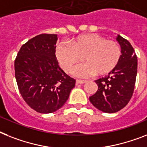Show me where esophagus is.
<instances>
[{
	"instance_id": "esophagus-1",
	"label": "esophagus",
	"mask_w": 147,
	"mask_h": 147,
	"mask_svg": "<svg viewBox=\"0 0 147 147\" xmlns=\"http://www.w3.org/2000/svg\"><path fill=\"white\" fill-rule=\"evenodd\" d=\"M86 82V80H76V83H79V84H82V83H85Z\"/></svg>"
}]
</instances>
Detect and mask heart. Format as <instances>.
I'll return each instance as SVG.
<instances>
[{
  "label": "heart",
  "instance_id": "b5f03b06",
  "mask_svg": "<svg viewBox=\"0 0 147 147\" xmlns=\"http://www.w3.org/2000/svg\"><path fill=\"white\" fill-rule=\"evenodd\" d=\"M67 45L57 47V60L64 71L70 73L83 59L86 63L74 71L78 76L107 74L117 66L121 58L118 43L98 34L81 35L69 40Z\"/></svg>",
  "mask_w": 147,
  "mask_h": 147
}]
</instances>
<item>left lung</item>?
I'll list each match as a JSON object with an SVG mask.
<instances>
[{
	"instance_id": "8db88e82",
	"label": "left lung",
	"mask_w": 147,
	"mask_h": 147,
	"mask_svg": "<svg viewBox=\"0 0 147 147\" xmlns=\"http://www.w3.org/2000/svg\"><path fill=\"white\" fill-rule=\"evenodd\" d=\"M121 58L117 66L107 76L95 80L98 88L89 98L97 109L104 113L118 112L128 104L134 92L138 72V59L131 43L118 35Z\"/></svg>"
}]
</instances>
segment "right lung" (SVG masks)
Listing matches in <instances>:
<instances>
[{"label":"right lung","instance_id":"obj_1","mask_svg":"<svg viewBox=\"0 0 147 147\" xmlns=\"http://www.w3.org/2000/svg\"><path fill=\"white\" fill-rule=\"evenodd\" d=\"M57 34H42L22 45L15 60V76L22 97L40 113L60 109L75 86L55 57Z\"/></svg>","mask_w":147,"mask_h":147}]
</instances>
